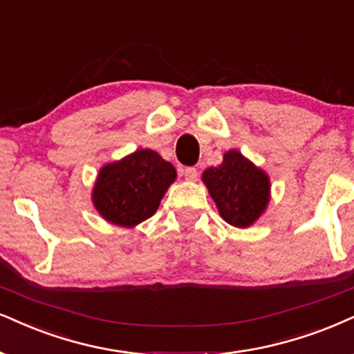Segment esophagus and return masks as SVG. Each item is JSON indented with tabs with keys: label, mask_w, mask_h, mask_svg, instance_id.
Instances as JSON below:
<instances>
[{
	"label": "esophagus",
	"mask_w": 354,
	"mask_h": 354,
	"mask_svg": "<svg viewBox=\"0 0 354 354\" xmlns=\"http://www.w3.org/2000/svg\"><path fill=\"white\" fill-rule=\"evenodd\" d=\"M184 176H185V178L187 180H197V177H198V170L195 169V167H185L184 169Z\"/></svg>",
	"instance_id": "esophagus-1"
}]
</instances>
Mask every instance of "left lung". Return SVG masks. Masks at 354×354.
I'll use <instances>...</instances> for the list:
<instances>
[{
  "mask_svg": "<svg viewBox=\"0 0 354 354\" xmlns=\"http://www.w3.org/2000/svg\"><path fill=\"white\" fill-rule=\"evenodd\" d=\"M202 180L221 218L236 228L251 226L269 203L268 174L234 149L226 152L218 167L205 170Z\"/></svg>",
  "mask_w": 354,
  "mask_h": 354,
  "instance_id": "left-lung-1",
  "label": "left lung"
}]
</instances>
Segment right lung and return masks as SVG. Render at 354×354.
Segmentation results:
<instances>
[{"label": "right lung", "mask_w": 354, "mask_h": 354, "mask_svg": "<svg viewBox=\"0 0 354 354\" xmlns=\"http://www.w3.org/2000/svg\"><path fill=\"white\" fill-rule=\"evenodd\" d=\"M176 177V167L156 151L139 149L102 167L91 198L104 220L131 228L154 215Z\"/></svg>", "instance_id": "add662e5"}]
</instances>
